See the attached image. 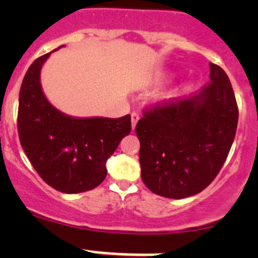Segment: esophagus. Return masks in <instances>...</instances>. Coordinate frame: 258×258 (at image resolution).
Masks as SVG:
<instances>
[{
	"label": "esophagus",
	"mask_w": 258,
	"mask_h": 258,
	"mask_svg": "<svg viewBox=\"0 0 258 258\" xmlns=\"http://www.w3.org/2000/svg\"><path fill=\"white\" fill-rule=\"evenodd\" d=\"M140 119V113L136 112V111H134V112L131 113V122H132V128H135L136 127V123L139 122Z\"/></svg>",
	"instance_id": "esophagus-1"
}]
</instances>
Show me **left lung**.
Instances as JSON below:
<instances>
[{
    "label": "left lung",
    "mask_w": 258,
    "mask_h": 258,
    "mask_svg": "<svg viewBox=\"0 0 258 258\" xmlns=\"http://www.w3.org/2000/svg\"><path fill=\"white\" fill-rule=\"evenodd\" d=\"M210 82L189 98L162 100L136 124L142 181L150 191L184 199L204 191L235 140L238 107L228 76L210 62Z\"/></svg>",
    "instance_id": "8db88e82"
}]
</instances>
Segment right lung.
Wrapping results in <instances>:
<instances>
[{
    "mask_svg": "<svg viewBox=\"0 0 258 258\" xmlns=\"http://www.w3.org/2000/svg\"><path fill=\"white\" fill-rule=\"evenodd\" d=\"M49 54L35 59L21 85V146L36 172L54 189L64 194L90 191L106 178V161L131 132V116L75 118L56 110L40 83L41 67Z\"/></svg>",
    "mask_w": 258,
    "mask_h": 258,
    "instance_id": "add662e5",
    "label": "right lung"
}]
</instances>
